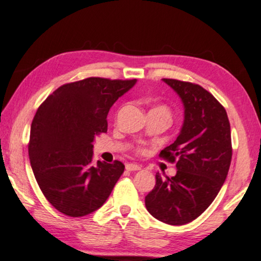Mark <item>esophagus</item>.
Masks as SVG:
<instances>
[{
	"label": "esophagus",
	"instance_id": "1",
	"mask_svg": "<svg viewBox=\"0 0 261 261\" xmlns=\"http://www.w3.org/2000/svg\"><path fill=\"white\" fill-rule=\"evenodd\" d=\"M139 165H136V164H127L125 165V170L127 171H139L140 170Z\"/></svg>",
	"mask_w": 261,
	"mask_h": 261
}]
</instances>
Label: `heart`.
<instances>
[{
    "label": "heart",
    "mask_w": 261,
    "mask_h": 261,
    "mask_svg": "<svg viewBox=\"0 0 261 261\" xmlns=\"http://www.w3.org/2000/svg\"><path fill=\"white\" fill-rule=\"evenodd\" d=\"M154 110H160V111H164L165 113H167L168 116H171L170 109H168V107H167L166 105H159V106H156ZM138 152H139V154H145L146 150L144 149V148H138Z\"/></svg>",
    "instance_id": "obj_1"
}]
</instances>
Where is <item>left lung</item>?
I'll return each instance as SVG.
<instances>
[{
    "label": "left lung",
    "instance_id": "8db88e82",
    "mask_svg": "<svg viewBox=\"0 0 261 261\" xmlns=\"http://www.w3.org/2000/svg\"><path fill=\"white\" fill-rule=\"evenodd\" d=\"M162 81L182 99L185 123L174 143L159 155L176 162V176L162 178L156 173L145 206L161 222L180 226L200 216L226 180L232 159L231 125L225 107L203 87L177 79Z\"/></svg>",
    "mask_w": 261,
    "mask_h": 261
}]
</instances>
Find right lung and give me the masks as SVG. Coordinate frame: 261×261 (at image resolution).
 I'll use <instances>...</instances> for the list:
<instances>
[{"mask_svg":"<svg viewBox=\"0 0 261 261\" xmlns=\"http://www.w3.org/2000/svg\"><path fill=\"white\" fill-rule=\"evenodd\" d=\"M137 79L90 76L61 85L39 106L28 144L42 194L55 209L81 217L102 206L124 165H93L94 138L107 132V113Z\"/></svg>","mask_w":261,"mask_h":261,"instance_id":"add662e5","label":"right lung"}]
</instances>
